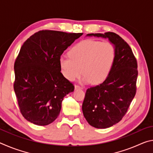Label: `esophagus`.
Masks as SVG:
<instances>
[{
    "instance_id": "esophagus-1",
    "label": "esophagus",
    "mask_w": 153,
    "mask_h": 153,
    "mask_svg": "<svg viewBox=\"0 0 153 153\" xmlns=\"http://www.w3.org/2000/svg\"><path fill=\"white\" fill-rule=\"evenodd\" d=\"M75 89H83V87L79 85L75 84Z\"/></svg>"
}]
</instances>
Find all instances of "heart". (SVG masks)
<instances>
[{"label":"heart","mask_w":153,"mask_h":153,"mask_svg":"<svg viewBox=\"0 0 153 153\" xmlns=\"http://www.w3.org/2000/svg\"><path fill=\"white\" fill-rule=\"evenodd\" d=\"M69 55L59 59L63 76L72 81L82 71L83 82L98 84L109 75L115 61V50L110 42L88 39L75 45Z\"/></svg>","instance_id":"b5f03b06"}]
</instances>
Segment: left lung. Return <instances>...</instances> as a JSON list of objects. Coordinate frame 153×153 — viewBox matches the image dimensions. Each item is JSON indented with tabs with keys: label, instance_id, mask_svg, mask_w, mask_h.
I'll use <instances>...</instances> for the list:
<instances>
[{
	"label": "left lung",
	"instance_id": "8db88e82",
	"mask_svg": "<svg viewBox=\"0 0 153 153\" xmlns=\"http://www.w3.org/2000/svg\"><path fill=\"white\" fill-rule=\"evenodd\" d=\"M108 38L115 46V58L104 82L86 90L82 104L84 117L96 128H107L122 120L136 92L138 65L130 46L117 33H88Z\"/></svg>",
	"mask_w": 153,
	"mask_h": 153
}]
</instances>
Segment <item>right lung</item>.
I'll list each match as a JSON object with an SVG mask.
<instances>
[{
    "label": "right lung",
    "instance_id": "right-lung-1",
    "mask_svg": "<svg viewBox=\"0 0 153 153\" xmlns=\"http://www.w3.org/2000/svg\"><path fill=\"white\" fill-rule=\"evenodd\" d=\"M82 34L41 30L22 45L14 64L13 88L20 112L28 121L46 126L57 118L63 98L74 90L61 74L59 59Z\"/></svg>",
    "mask_w": 153,
    "mask_h": 153
}]
</instances>
